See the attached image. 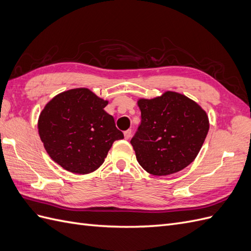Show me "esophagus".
<instances>
[{
	"label": "esophagus",
	"instance_id": "obj_1",
	"mask_svg": "<svg viewBox=\"0 0 251 251\" xmlns=\"http://www.w3.org/2000/svg\"><path fill=\"white\" fill-rule=\"evenodd\" d=\"M125 138L126 139H130L131 138V136H132V131L131 130H126V131H125Z\"/></svg>",
	"mask_w": 251,
	"mask_h": 251
}]
</instances>
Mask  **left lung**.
Here are the masks:
<instances>
[{"label": "left lung", "instance_id": "8db88e82", "mask_svg": "<svg viewBox=\"0 0 251 251\" xmlns=\"http://www.w3.org/2000/svg\"><path fill=\"white\" fill-rule=\"evenodd\" d=\"M138 107L141 123L131 144L142 168L155 176H166L191 164L209 128L200 105L168 91L153 100H139Z\"/></svg>", "mask_w": 251, "mask_h": 251}]
</instances>
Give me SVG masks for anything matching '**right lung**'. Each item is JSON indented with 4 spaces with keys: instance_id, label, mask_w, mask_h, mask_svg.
<instances>
[{
    "instance_id": "right-lung-1",
    "label": "right lung",
    "mask_w": 251,
    "mask_h": 251,
    "mask_svg": "<svg viewBox=\"0 0 251 251\" xmlns=\"http://www.w3.org/2000/svg\"><path fill=\"white\" fill-rule=\"evenodd\" d=\"M108 104L85 88L56 95L39 118V134L49 156L66 171L85 175L103 163L124 133L103 109Z\"/></svg>"
}]
</instances>
